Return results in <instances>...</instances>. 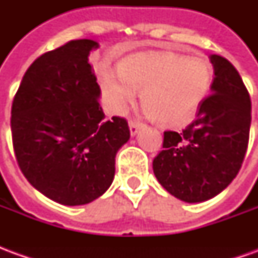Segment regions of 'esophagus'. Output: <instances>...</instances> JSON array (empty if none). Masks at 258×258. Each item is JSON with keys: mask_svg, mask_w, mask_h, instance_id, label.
Instances as JSON below:
<instances>
[{"mask_svg": "<svg viewBox=\"0 0 258 258\" xmlns=\"http://www.w3.org/2000/svg\"><path fill=\"white\" fill-rule=\"evenodd\" d=\"M142 127H144V124L142 123H138V121H134V120H131V121H130V133H131L133 137L137 135V133H138Z\"/></svg>", "mask_w": 258, "mask_h": 258, "instance_id": "34e87169", "label": "esophagus"}]
</instances>
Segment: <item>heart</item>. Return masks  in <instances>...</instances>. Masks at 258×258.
Here are the masks:
<instances>
[{"mask_svg": "<svg viewBox=\"0 0 258 258\" xmlns=\"http://www.w3.org/2000/svg\"><path fill=\"white\" fill-rule=\"evenodd\" d=\"M118 77L110 70L102 74V87L117 112L141 92V106L162 125L184 123L210 92L214 69L205 56L186 58L168 51L131 53L117 64Z\"/></svg>", "mask_w": 258, "mask_h": 258, "instance_id": "obj_1", "label": "heart"}]
</instances>
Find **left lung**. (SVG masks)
I'll return each instance as SVG.
<instances>
[{"label": "left lung", "mask_w": 258, "mask_h": 258, "mask_svg": "<svg viewBox=\"0 0 258 258\" xmlns=\"http://www.w3.org/2000/svg\"><path fill=\"white\" fill-rule=\"evenodd\" d=\"M211 94L182 133L164 131L163 151L153 173L168 194L186 203L205 202L222 192L242 167L251 123L250 95L238 70L220 55Z\"/></svg>", "instance_id": "8db88e82"}]
</instances>
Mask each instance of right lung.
Instances as JSON below:
<instances>
[{"instance_id": "1", "label": "right lung", "mask_w": 258, "mask_h": 258, "mask_svg": "<svg viewBox=\"0 0 258 258\" xmlns=\"http://www.w3.org/2000/svg\"><path fill=\"white\" fill-rule=\"evenodd\" d=\"M92 40H73L37 58L12 102L11 130L27 181L53 202L87 205L112 185L114 157L130 140L127 120H110L88 55Z\"/></svg>"}]
</instances>
